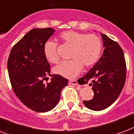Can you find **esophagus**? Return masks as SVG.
<instances>
[{"mask_svg":"<svg viewBox=\"0 0 134 134\" xmlns=\"http://www.w3.org/2000/svg\"><path fill=\"white\" fill-rule=\"evenodd\" d=\"M69 85H78V82H77V80H69Z\"/></svg>","mask_w":134,"mask_h":134,"instance_id":"34e87169","label":"esophagus"}]
</instances>
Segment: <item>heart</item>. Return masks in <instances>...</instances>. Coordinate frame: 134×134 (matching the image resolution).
I'll return each instance as SVG.
<instances>
[{
    "instance_id": "1",
    "label": "heart",
    "mask_w": 134,
    "mask_h": 134,
    "mask_svg": "<svg viewBox=\"0 0 134 134\" xmlns=\"http://www.w3.org/2000/svg\"><path fill=\"white\" fill-rule=\"evenodd\" d=\"M60 41L71 47L70 58L72 60L63 61L54 68L55 74L67 78L77 76L84 67H90L99 58L102 50V41L94 34H85L75 31H67L59 36ZM57 44L47 41L43 46V53L46 59L52 63L59 61Z\"/></svg>"
}]
</instances>
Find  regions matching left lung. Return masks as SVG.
Segmentation results:
<instances>
[{
  "mask_svg": "<svg viewBox=\"0 0 134 134\" xmlns=\"http://www.w3.org/2000/svg\"><path fill=\"white\" fill-rule=\"evenodd\" d=\"M103 42V55L98 61L84 76L80 82L87 83L94 92L93 99L84 100L85 106L93 111L107 108L116 100L125 85L126 63L120 46L105 34H101Z\"/></svg>",
  "mask_w": 134,
  "mask_h": 134,
  "instance_id": "1",
  "label": "left lung"
}]
</instances>
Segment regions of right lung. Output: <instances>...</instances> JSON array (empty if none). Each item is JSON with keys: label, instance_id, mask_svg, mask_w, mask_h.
<instances>
[{"label": "right lung", "instance_id": "add662e5", "mask_svg": "<svg viewBox=\"0 0 134 134\" xmlns=\"http://www.w3.org/2000/svg\"><path fill=\"white\" fill-rule=\"evenodd\" d=\"M54 31L50 27L30 30L13 47L7 61L14 93L26 107L36 112L54 109L59 101L61 90L69 82L64 77L54 74L51 82L43 83L47 76H51L43 46Z\"/></svg>", "mask_w": 134, "mask_h": 134}]
</instances>
